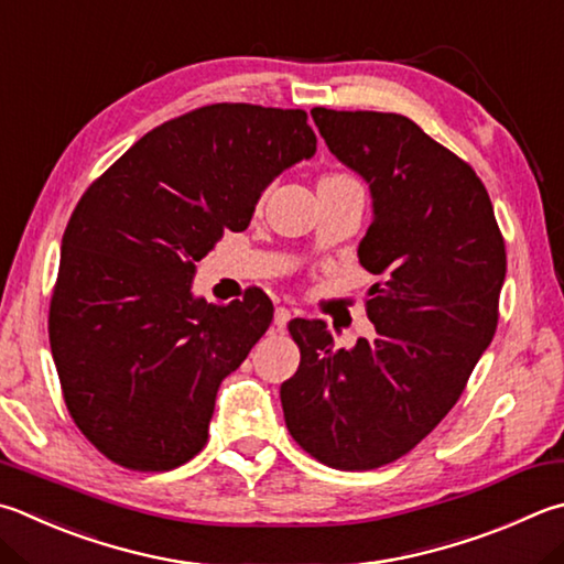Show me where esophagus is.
Wrapping results in <instances>:
<instances>
[{
	"label": "esophagus",
	"mask_w": 564,
	"mask_h": 564,
	"mask_svg": "<svg viewBox=\"0 0 564 564\" xmlns=\"http://www.w3.org/2000/svg\"><path fill=\"white\" fill-rule=\"evenodd\" d=\"M293 313H295V311L285 308V305H279V308H275V313H273V323L279 325V327H285V325H289L291 317H293Z\"/></svg>",
	"instance_id": "34e87169"
}]
</instances>
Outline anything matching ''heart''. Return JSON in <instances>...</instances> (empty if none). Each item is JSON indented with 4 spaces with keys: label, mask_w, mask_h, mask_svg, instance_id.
Instances as JSON below:
<instances>
[{
    "label": "heart",
    "mask_w": 564,
    "mask_h": 564,
    "mask_svg": "<svg viewBox=\"0 0 564 564\" xmlns=\"http://www.w3.org/2000/svg\"><path fill=\"white\" fill-rule=\"evenodd\" d=\"M323 180H350L347 175H325Z\"/></svg>",
    "instance_id": "obj_1"
}]
</instances>
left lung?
<instances>
[{
    "label": "left lung",
    "mask_w": 564,
    "mask_h": 564,
    "mask_svg": "<svg viewBox=\"0 0 564 564\" xmlns=\"http://www.w3.org/2000/svg\"><path fill=\"white\" fill-rule=\"evenodd\" d=\"M311 116L327 150L370 184L357 247L375 337L337 350L323 321L289 323L301 365L281 384L285 426L340 470L392 464L452 412L496 335L506 243L476 172L397 112Z\"/></svg>",
    "instance_id": "obj_1"
}]
</instances>
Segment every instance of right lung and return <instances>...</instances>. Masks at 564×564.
Here are the masks:
<instances>
[{
	"label": "right lung",
	"instance_id": "right-lung-1",
	"mask_svg": "<svg viewBox=\"0 0 564 564\" xmlns=\"http://www.w3.org/2000/svg\"><path fill=\"white\" fill-rule=\"evenodd\" d=\"M305 110L214 104L162 122L70 214L48 340L76 426L132 470H170L207 444L214 399L269 330L261 289L214 305L192 279L263 189L315 155Z\"/></svg>",
	"mask_w": 564,
	"mask_h": 564
}]
</instances>
